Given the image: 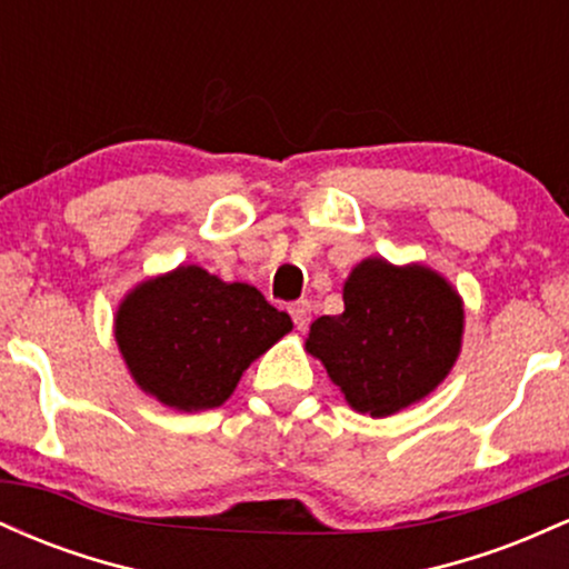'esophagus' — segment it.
<instances>
[{
    "instance_id": "1",
    "label": "esophagus",
    "mask_w": 569,
    "mask_h": 569,
    "mask_svg": "<svg viewBox=\"0 0 569 569\" xmlns=\"http://www.w3.org/2000/svg\"><path fill=\"white\" fill-rule=\"evenodd\" d=\"M289 312H291V318H293V326H297L299 331H305L307 323H310V302L299 299V302L289 305Z\"/></svg>"
}]
</instances>
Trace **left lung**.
<instances>
[{"mask_svg": "<svg viewBox=\"0 0 569 569\" xmlns=\"http://www.w3.org/2000/svg\"><path fill=\"white\" fill-rule=\"evenodd\" d=\"M345 310L310 326L305 350L358 415L390 417L447 380L462 350L466 307L428 264L367 257L342 286Z\"/></svg>", "mask_w": 569, "mask_h": 569, "instance_id": "8db88e82", "label": "left lung"}]
</instances>
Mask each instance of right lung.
Wrapping results in <instances>:
<instances>
[{
  "instance_id": "right-lung-1",
  "label": "right lung",
  "mask_w": 569,
  "mask_h": 569,
  "mask_svg": "<svg viewBox=\"0 0 569 569\" xmlns=\"http://www.w3.org/2000/svg\"><path fill=\"white\" fill-rule=\"evenodd\" d=\"M293 329L253 286L198 264L136 283L114 312L122 361L147 396L176 411L217 409L243 371Z\"/></svg>"
}]
</instances>
